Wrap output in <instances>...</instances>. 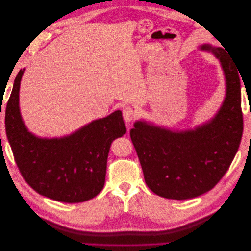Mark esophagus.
<instances>
[{
  "label": "esophagus",
  "mask_w": 251,
  "mask_h": 251,
  "mask_svg": "<svg viewBox=\"0 0 251 251\" xmlns=\"http://www.w3.org/2000/svg\"><path fill=\"white\" fill-rule=\"evenodd\" d=\"M123 115H124V119L126 123H131L133 119H135L136 117V113L133 110V108L131 107H126L124 109L123 111Z\"/></svg>",
  "instance_id": "1"
}]
</instances>
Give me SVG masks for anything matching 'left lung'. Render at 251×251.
I'll use <instances>...</instances> for the list:
<instances>
[{
  "instance_id": "1",
  "label": "left lung",
  "mask_w": 251,
  "mask_h": 251,
  "mask_svg": "<svg viewBox=\"0 0 251 251\" xmlns=\"http://www.w3.org/2000/svg\"><path fill=\"white\" fill-rule=\"evenodd\" d=\"M219 58L225 73L226 97L210 123L193 131L172 132L137 121L130 135L144 181L166 199H192L223 178L237 154L243 134L239 69L223 48L202 46Z\"/></svg>"
}]
</instances>
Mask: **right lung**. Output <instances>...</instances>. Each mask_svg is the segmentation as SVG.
<instances>
[{
  "instance_id": "1",
  "label": "right lung",
  "mask_w": 251,
  "mask_h": 251,
  "mask_svg": "<svg viewBox=\"0 0 251 251\" xmlns=\"http://www.w3.org/2000/svg\"><path fill=\"white\" fill-rule=\"evenodd\" d=\"M23 72L14 79L5 112L7 138L22 177L52 200L79 203L94 198L104 185L111 143L126 132L123 114L115 111L60 139L37 138L27 131L20 114Z\"/></svg>"
}]
</instances>
